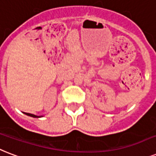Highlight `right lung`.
Masks as SVG:
<instances>
[{
  "mask_svg": "<svg viewBox=\"0 0 156 156\" xmlns=\"http://www.w3.org/2000/svg\"><path fill=\"white\" fill-rule=\"evenodd\" d=\"M24 114H26L27 115H29V116L34 117V118H39V117H41V116H38V115H33V114H30V113H25V112H24Z\"/></svg>",
  "mask_w": 156,
  "mask_h": 156,
  "instance_id": "right-lung-1",
  "label": "right lung"
}]
</instances>
